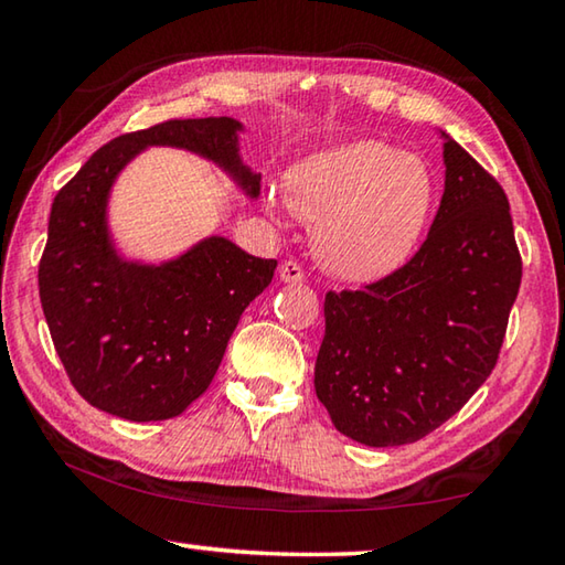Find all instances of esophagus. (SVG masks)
<instances>
[{
  "instance_id": "obj_1",
  "label": "esophagus",
  "mask_w": 565,
  "mask_h": 565,
  "mask_svg": "<svg viewBox=\"0 0 565 565\" xmlns=\"http://www.w3.org/2000/svg\"><path fill=\"white\" fill-rule=\"evenodd\" d=\"M279 281H284V284H301L303 281V269L296 262H284L279 266Z\"/></svg>"
}]
</instances>
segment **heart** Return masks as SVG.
I'll use <instances>...</instances> for the list:
<instances>
[{
	"label": "heart",
	"mask_w": 565,
	"mask_h": 565,
	"mask_svg": "<svg viewBox=\"0 0 565 565\" xmlns=\"http://www.w3.org/2000/svg\"><path fill=\"white\" fill-rule=\"evenodd\" d=\"M436 184L426 161L381 141H343L286 171L284 199L266 209L317 224L321 264L351 284H376L414 256L431 218Z\"/></svg>",
	"instance_id": "b5f03b06"
}]
</instances>
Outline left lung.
<instances>
[{"label": "left lung", "instance_id": "obj_1", "mask_svg": "<svg viewBox=\"0 0 565 565\" xmlns=\"http://www.w3.org/2000/svg\"><path fill=\"white\" fill-rule=\"evenodd\" d=\"M444 139V196L424 246L363 291L327 294L313 386L333 426L363 446L414 444L495 366L521 286L509 199Z\"/></svg>", "mask_w": 565, "mask_h": 565}]
</instances>
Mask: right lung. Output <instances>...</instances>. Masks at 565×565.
I'll list each match as a JSON object with an SVG mask.
<instances>
[{
    "mask_svg": "<svg viewBox=\"0 0 565 565\" xmlns=\"http://www.w3.org/2000/svg\"><path fill=\"white\" fill-rule=\"evenodd\" d=\"M244 131L238 119L206 117L124 134L54 199L40 264L44 319L74 388L104 414L179 416L212 384L244 309L276 269L218 234L159 264L127 256L109 224L114 184L141 151L171 147L206 159L256 199L262 174L242 157Z\"/></svg>",
    "mask_w": 565,
    "mask_h": 565,
    "instance_id": "obj_1",
    "label": "right lung"
}]
</instances>
